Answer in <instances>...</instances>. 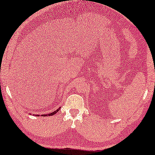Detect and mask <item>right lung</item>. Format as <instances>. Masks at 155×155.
Segmentation results:
<instances>
[{"label": "right lung", "instance_id": "add662e5", "mask_svg": "<svg viewBox=\"0 0 155 155\" xmlns=\"http://www.w3.org/2000/svg\"><path fill=\"white\" fill-rule=\"evenodd\" d=\"M59 110V109H57L56 111H53V112H52V113H51V114H45L44 115V116H53V115H54V114H56L57 112H58V111Z\"/></svg>", "mask_w": 155, "mask_h": 155}]
</instances>
